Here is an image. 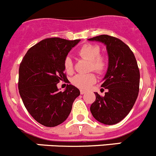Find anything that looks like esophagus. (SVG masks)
Wrapping results in <instances>:
<instances>
[{"mask_svg":"<svg viewBox=\"0 0 156 156\" xmlns=\"http://www.w3.org/2000/svg\"><path fill=\"white\" fill-rule=\"evenodd\" d=\"M85 90H80V93H81V94H85Z\"/></svg>","mask_w":156,"mask_h":156,"instance_id":"obj_1","label":"esophagus"}]
</instances>
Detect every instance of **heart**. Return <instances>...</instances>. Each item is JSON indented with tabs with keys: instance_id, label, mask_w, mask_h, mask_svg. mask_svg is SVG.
Instances as JSON below:
<instances>
[{
	"instance_id": "1",
	"label": "heart",
	"mask_w": 156,
	"mask_h": 156,
	"mask_svg": "<svg viewBox=\"0 0 156 156\" xmlns=\"http://www.w3.org/2000/svg\"><path fill=\"white\" fill-rule=\"evenodd\" d=\"M101 48L99 46L90 43L84 44L78 50V54L81 58L90 61L89 71H94L98 74H103L107 69V62L104 55H101ZM64 68L68 74L74 72V63L70 56H66L64 60ZM97 76L94 73L83 75L78 74L72 79V84L80 89H87L94 84Z\"/></svg>"
}]
</instances>
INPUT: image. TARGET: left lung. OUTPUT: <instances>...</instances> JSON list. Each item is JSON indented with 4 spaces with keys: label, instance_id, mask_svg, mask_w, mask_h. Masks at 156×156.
Masks as SVG:
<instances>
[{
    "label": "left lung",
    "instance_id": "obj_1",
    "mask_svg": "<svg viewBox=\"0 0 156 156\" xmlns=\"http://www.w3.org/2000/svg\"><path fill=\"white\" fill-rule=\"evenodd\" d=\"M88 40L104 43L109 56L108 69L101 84L107 92L104 97L94 93L96 100L90 106V112L104 124H116L126 117L138 97L140 74L136 59L120 39L101 35Z\"/></svg>",
    "mask_w": 156,
    "mask_h": 156
}]
</instances>
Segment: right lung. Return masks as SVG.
<instances>
[{
  "mask_svg": "<svg viewBox=\"0 0 156 156\" xmlns=\"http://www.w3.org/2000/svg\"><path fill=\"white\" fill-rule=\"evenodd\" d=\"M80 40L47 38L32 46L20 62L18 89L26 109L35 120L48 127L61 124L71 113L80 90L67 84L58 91L57 84L66 81L64 60Z\"/></svg>",
  "mask_w": 156,
  "mask_h": 156,
  "instance_id": "1",
  "label": "right lung"
}]
</instances>
